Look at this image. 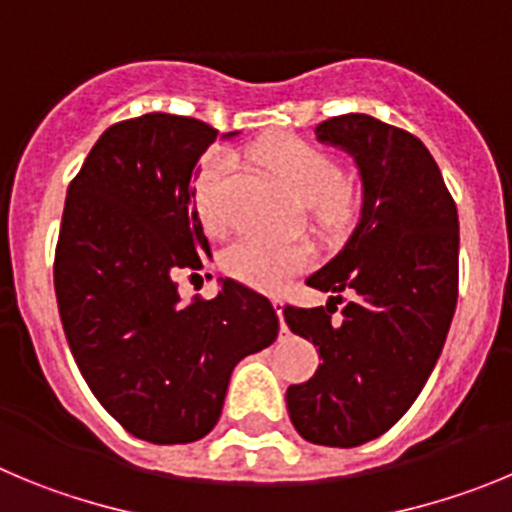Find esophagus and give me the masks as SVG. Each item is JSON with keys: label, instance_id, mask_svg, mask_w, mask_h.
Wrapping results in <instances>:
<instances>
[{"label": "esophagus", "instance_id": "34e87169", "mask_svg": "<svg viewBox=\"0 0 512 512\" xmlns=\"http://www.w3.org/2000/svg\"><path fill=\"white\" fill-rule=\"evenodd\" d=\"M273 306H275V311H278L280 334H285V331H288V326H285V321H283V308H285V303H283V301H273Z\"/></svg>", "mask_w": 512, "mask_h": 512}]
</instances>
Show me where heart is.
<instances>
[{"mask_svg": "<svg viewBox=\"0 0 512 512\" xmlns=\"http://www.w3.org/2000/svg\"><path fill=\"white\" fill-rule=\"evenodd\" d=\"M260 158L275 170V176L301 204L311 206L313 216L326 227H344L354 219L359 206L357 188L339 178L334 160L311 142L296 137H278L260 147ZM234 168L229 153H214L204 160L196 178V211L206 232L222 234L227 229L224 183ZM311 260L306 245H283L273 239H239L224 255V267L239 283L265 293H278L288 280Z\"/></svg>", "mask_w": 512, "mask_h": 512, "instance_id": "1", "label": "heart"}]
</instances>
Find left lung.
<instances>
[{
  "instance_id": "8db88e82",
  "label": "left lung",
  "mask_w": 512,
  "mask_h": 512,
  "mask_svg": "<svg viewBox=\"0 0 512 512\" xmlns=\"http://www.w3.org/2000/svg\"><path fill=\"white\" fill-rule=\"evenodd\" d=\"M316 140L352 155L362 209L342 250L306 280L331 293L326 308L283 311L321 357L285 403L303 439L349 449L395 426L436 367L457 308L459 216L439 165L411 132L342 114L321 122ZM342 289L355 298L334 320Z\"/></svg>"
}]
</instances>
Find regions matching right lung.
Returning a JSON list of instances; mask_svg holds the SVG:
<instances>
[{"mask_svg": "<svg viewBox=\"0 0 512 512\" xmlns=\"http://www.w3.org/2000/svg\"><path fill=\"white\" fill-rule=\"evenodd\" d=\"M216 137L176 114L114 124L63 209L53 280L68 347L109 416L150 444L204 439L239 359L280 329L270 301L234 280L211 301L178 296L176 275L209 257L196 163Z\"/></svg>", "mask_w": 512, "mask_h": 512, "instance_id": "add662e5", "label": "right lung"}]
</instances>
